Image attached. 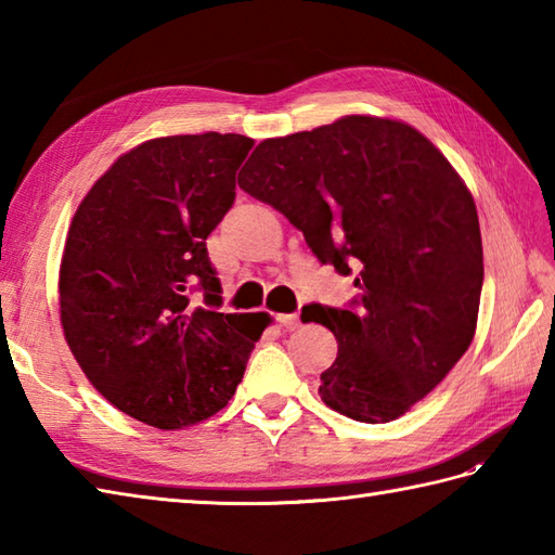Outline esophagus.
I'll use <instances>...</instances> for the list:
<instances>
[{"instance_id": "obj_1", "label": "esophagus", "mask_w": 555, "mask_h": 555, "mask_svg": "<svg viewBox=\"0 0 555 555\" xmlns=\"http://www.w3.org/2000/svg\"><path fill=\"white\" fill-rule=\"evenodd\" d=\"M276 322L286 328V332H293V328L300 326V317L298 314H279Z\"/></svg>"}]
</instances>
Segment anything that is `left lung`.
Returning <instances> with one entry per match:
<instances>
[{"label":"left lung","instance_id":"obj_1","mask_svg":"<svg viewBox=\"0 0 555 555\" xmlns=\"http://www.w3.org/2000/svg\"><path fill=\"white\" fill-rule=\"evenodd\" d=\"M238 185L300 229L322 264L358 271V312L302 310L338 340L324 405L367 424L405 415L477 332L485 253L460 173L410 124L348 114L262 140Z\"/></svg>","mask_w":555,"mask_h":555}]
</instances>
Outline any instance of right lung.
I'll return each instance as SVG.
<instances>
[{"mask_svg": "<svg viewBox=\"0 0 555 555\" xmlns=\"http://www.w3.org/2000/svg\"><path fill=\"white\" fill-rule=\"evenodd\" d=\"M255 140L152 138L80 199L59 267L64 338L98 391L138 422L183 429L229 403L267 312L223 314L207 235ZM203 289L205 306L192 293Z\"/></svg>", "mask_w": 555, "mask_h": 555, "instance_id": "1", "label": "right lung"}]
</instances>
